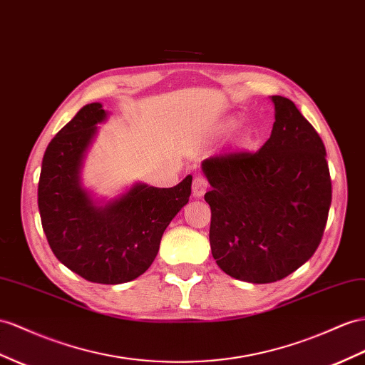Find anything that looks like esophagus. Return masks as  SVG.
Here are the masks:
<instances>
[{
  "mask_svg": "<svg viewBox=\"0 0 365 365\" xmlns=\"http://www.w3.org/2000/svg\"><path fill=\"white\" fill-rule=\"evenodd\" d=\"M208 190V182L202 175H195L192 180V194L195 197H203V194Z\"/></svg>",
  "mask_w": 365,
  "mask_h": 365,
  "instance_id": "esophagus-1",
  "label": "esophagus"
}]
</instances>
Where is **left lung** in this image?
Wrapping results in <instances>:
<instances>
[{"label":"left lung","mask_w":365,"mask_h":365,"mask_svg":"<svg viewBox=\"0 0 365 365\" xmlns=\"http://www.w3.org/2000/svg\"><path fill=\"white\" fill-rule=\"evenodd\" d=\"M274 105L272 135L257 153L207 158L210 245L222 272L251 284L292 274L319 247L331 205L325 146L292 100Z\"/></svg>","instance_id":"1"}]
</instances>
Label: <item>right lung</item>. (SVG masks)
Returning a JSON list of instances; mask_svg holds the SVG:
<instances>
[{"label":"right lung","mask_w":365,"mask_h":365,"mask_svg":"<svg viewBox=\"0 0 365 365\" xmlns=\"http://www.w3.org/2000/svg\"><path fill=\"white\" fill-rule=\"evenodd\" d=\"M106 117L101 103H91L52 138L41 163L38 210L63 265L89 282L115 285L151 267L166 227L190 200L192 175L173 188L135 182L110 200L93 197L81 170Z\"/></svg>","instance_id":"obj_1"}]
</instances>
